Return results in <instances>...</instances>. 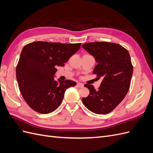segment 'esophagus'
I'll return each instance as SVG.
<instances>
[{"label": "esophagus", "mask_w": 153, "mask_h": 153, "mask_svg": "<svg viewBox=\"0 0 153 153\" xmlns=\"http://www.w3.org/2000/svg\"><path fill=\"white\" fill-rule=\"evenodd\" d=\"M76 86L78 87H79V88H82V87H84V85H83L82 84H81V83H78V84H76Z\"/></svg>", "instance_id": "esophagus-1"}]
</instances>
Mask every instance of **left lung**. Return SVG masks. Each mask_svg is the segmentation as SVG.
<instances>
[{
  "label": "left lung",
  "mask_w": 153,
  "mask_h": 153,
  "mask_svg": "<svg viewBox=\"0 0 153 153\" xmlns=\"http://www.w3.org/2000/svg\"><path fill=\"white\" fill-rule=\"evenodd\" d=\"M82 47L98 62L93 74L103 78L97 90L92 85H84L90 93L82 98V102L92 112L107 114L121 102L129 91L133 74L130 55L126 48L115 43H87Z\"/></svg>",
  "instance_id": "1"
}]
</instances>
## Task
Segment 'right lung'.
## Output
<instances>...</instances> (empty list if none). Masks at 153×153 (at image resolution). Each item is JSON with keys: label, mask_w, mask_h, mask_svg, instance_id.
<instances>
[{"label": "right lung", "mask_w": 153, "mask_h": 153, "mask_svg": "<svg viewBox=\"0 0 153 153\" xmlns=\"http://www.w3.org/2000/svg\"><path fill=\"white\" fill-rule=\"evenodd\" d=\"M81 43L66 44L35 41L24 46L16 66L19 89L30 107L40 114H49L61 104L64 92L76 83L54 80L57 66H64L80 49Z\"/></svg>", "instance_id": "right-lung-1"}]
</instances>
